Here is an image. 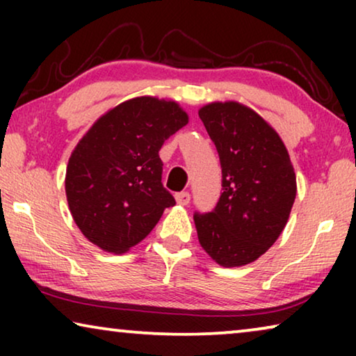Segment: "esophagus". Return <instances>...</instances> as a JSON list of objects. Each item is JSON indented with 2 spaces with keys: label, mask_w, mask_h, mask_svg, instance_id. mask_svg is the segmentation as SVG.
<instances>
[{
  "label": "esophagus",
  "mask_w": 356,
  "mask_h": 356,
  "mask_svg": "<svg viewBox=\"0 0 356 356\" xmlns=\"http://www.w3.org/2000/svg\"><path fill=\"white\" fill-rule=\"evenodd\" d=\"M175 199H177V202L179 204V206H188L189 201H191V196H189V193L183 191V193L175 194Z\"/></svg>",
  "instance_id": "esophagus-1"
}]
</instances>
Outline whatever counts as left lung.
<instances>
[{
    "mask_svg": "<svg viewBox=\"0 0 356 356\" xmlns=\"http://www.w3.org/2000/svg\"><path fill=\"white\" fill-rule=\"evenodd\" d=\"M199 118L220 157L223 189L212 212L194 213L199 243L222 267L246 266L289 222L296 197L293 165L277 131L250 106L212 102Z\"/></svg>",
    "mask_w": 356,
    "mask_h": 356,
    "instance_id": "8db88e82",
    "label": "left lung"
}]
</instances>
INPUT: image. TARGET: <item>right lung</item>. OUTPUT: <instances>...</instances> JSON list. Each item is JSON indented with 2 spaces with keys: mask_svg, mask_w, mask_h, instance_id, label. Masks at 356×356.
Returning <instances> with one entry per match:
<instances>
[{
  "mask_svg": "<svg viewBox=\"0 0 356 356\" xmlns=\"http://www.w3.org/2000/svg\"><path fill=\"white\" fill-rule=\"evenodd\" d=\"M177 102L136 97L102 115L66 167V199L92 245L123 254L152 232L175 199L162 184L159 150L188 124Z\"/></svg>",
  "mask_w": 356,
  "mask_h": 356,
  "instance_id": "add662e5",
  "label": "right lung"
}]
</instances>
